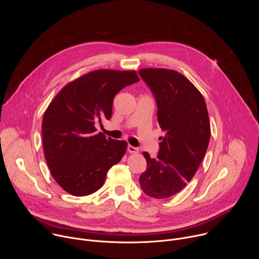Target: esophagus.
Listing matches in <instances>:
<instances>
[{
	"label": "esophagus",
	"instance_id": "esophagus-1",
	"mask_svg": "<svg viewBox=\"0 0 259 259\" xmlns=\"http://www.w3.org/2000/svg\"><path fill=\"white\" fill-rule=\"evenodd\" d=\"M127 151L130 153V154H137L139 152V150L137 149V147L133 146V145H128L127 146Z\"/></svg>",
	"mask_w": 259,
	"mask_h": 259
}]
</instances>
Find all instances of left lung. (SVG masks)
I'll use <instances>...</instances> for the list:
<instances>
[{"instance_id":"left-lung-1","label":"left lung","mask_w":259,"mask_h":259,"mask_svg":"<svg viewBox=\"0 0 259 259\" xmlns=\"http://www.w3.org/2000/svg\"><path fill=\"white\" fill-rule=\"evenodd\" d=\"M158 106L164 132L157 158L144 152L146 170L139 176L142 192L155 199L170 198L192 180L210 140V122L204 97L181 73L166 68L139 70Z\"/></svg>"}]
</instances>
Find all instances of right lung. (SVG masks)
Here are the masks:
<instances>
[{
	"label": "right lung",
	"instance_id": "right-lung-1",
	"mask_svg": "<svg viewBox=\"0 0 259 259\" xmlns=\"http://www.w3.org/2000/svg\"><path fill=\"white\" fill-rule=\"evenodd\" d=\"M138 81L134 70H94L64 86L49 104L42 122L44 154L53 178L68 194L98 191L125 155L127 142L97 133L95 124L109 120L116 94Z\"/></svg>",
	"mask_w": 259,
	"mask_h": 259
}]
</instances>
